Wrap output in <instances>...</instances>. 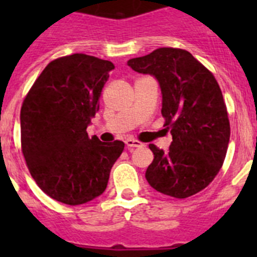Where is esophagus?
Segmentation results:
<instances>
[{"label": "esophagus", "mask_w": 257, "mask_h": 257, "mask_svg": "<svg viewBox=\"0 0 257 257\" xmlns=\"http://www.w3.org/2000/svg\"><path fill=\"white\" fill-rule=\"evenodd\" d=\"M126 145H127V148L131 151V149H134V148H139V147H143V143H140L139 140H135V139H127Z\"/></svg>", "instance_id": "1"}]
</instances>
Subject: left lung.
Returning a JSON list of instances; mask_svg holds the SVG:
<instances>
[{
	"mask_svg": "<svg viewBox=\"0 0 257 257\" xmlns=\"http://www.w3.org/2000/svg\"><path fill=\"white\" fill-rule=\"evenodd\" d=\"M127 64L158 79L163 126L172 135L169 152L149 144L154 160L145 178L166 196H194L219 174L230 138L228 110L216 78L190 52L175 47H161Z\"/></svg>",
	"mask_w": 257,
	"mask_h": 257,
	"instance_id": "8db88e82",
	"label": "left lung"
}]
</instances>
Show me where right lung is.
Wrapping results in <instances>:
<instances>
[{"mask_svg": "<svg viewBox=\"0 0 257 257\" xmlns=\"http://www.w3.org/2000/svg\"><path fill=\"white\" fill-rule=\"evenodd\" d=\"M114 69L112 61L86 54L50 61L20 110V142L27 167L41 190L76 206L105 190L124 143H101L86 131Z\"/></svg>", "mask_w": 257, "mask_h": 257, "instance_id": "right-lung-1", "label": "right lung"}]
</instances>
